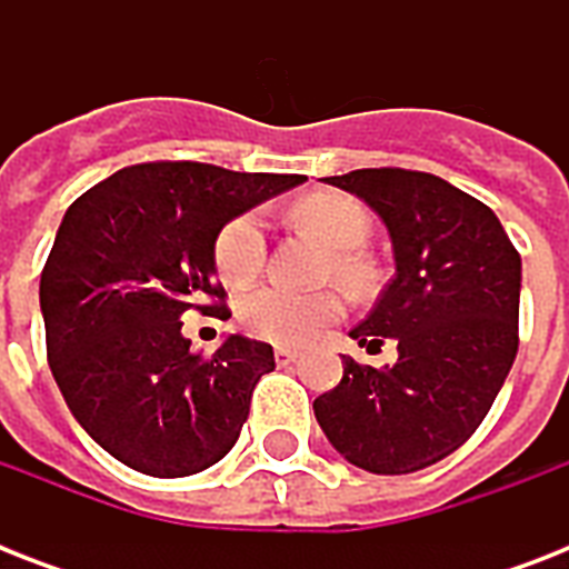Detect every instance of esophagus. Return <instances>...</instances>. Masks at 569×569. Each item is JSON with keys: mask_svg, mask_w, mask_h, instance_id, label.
I'll use <instances>...</instances> for the list:
<instances>
[{"mask_svg": "<svg viewBox=\"0 0 569 569\" xmlns=\"http://www.w3.org/2000/svg\"><path fill=\"white\" fill-rule=\"evenodd\" d=\"M274 360L277 366H292L298 360V351H292V348H277Z\"/></svg>", "mask_w": 569, "mask_h": 569, "instance_id": "obj_1", "label": "esophagus"}]
</instances>
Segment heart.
Instances as JSON below:
<instances>
[{
	"instance_id": "b5f03b06",
	"label": "heart",
	"mask_w": 569,
	"mask_h": 569,
	"mask_svg": "<svg viewBox=\"0 0 569 569\" xmlns=\"http://www.w3.org/2000/svg\"><path fill=\"white\" fill-rule=\"evenodd\" d=\"M292 218L330 244L321 262L325 280H337L355 295L372 286L375 268L363 250L372 236V214L357 197L339 191L307 194L292 206ZM266 223L259 212H241L223 223L214 239V271L227 286H248L266 266ZM342 312L346 303L337 289L292 292L283 286H262L241 301L239 321L250 337L295 348L319 337L321 328L342 319Z\"/></svg>"
}]
</instances>
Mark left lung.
<instances>
[{
	"label": "left lung",
	"mask_w": 569,
	"mask_h": 569,
	"mask_svg": "<svg viewBox=\"0 0 569 569\" xmlns=\"http://www.w3.org/2000/svg\"><path fill=\"white\" fill-rule=\"evenodd\" d=\"M387 223L396 277L351 339H392L389 369L346 357V375L312 407L333 449L378 476L449 458L490 413L520 346V253L490 206L405 168L325 177Z\"/></svg>",
	"instance_id": "1"
}]
</instances>
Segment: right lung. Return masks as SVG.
Listing matches in <instances>:
<instances>
[{"mask_svg":"<svg viewBox=\"0 0 569 569\" xmlns=\"http://www.w3.org/2000/svg\"><path fill=\"white\" fill-rule=\"evenodd\" d=\"M301 173L141 162L76 197L40 271L47 360L70 413L111 458L156 478L194 476L236 446L266 342L191 351L182 316L230 319L214 239Z\"/></svg>","mask_w":569,"mask_h":569,"instance_id":"right-lung-1","label":"right lung"}]
</instances>
